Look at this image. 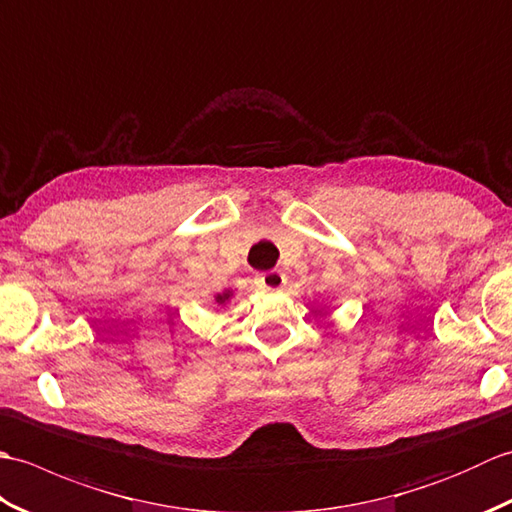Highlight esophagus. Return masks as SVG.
Listing matches in <instances>:
<instances>
[{
  "label": "esophagus",
  "instance_id": "1",
  "mask_svg": "<svg viewBox=\"0 0 512 512\" xmlns=\"http://www.w3.org/2000/svg\"><path fill=\"white\" fill-rule=\"evenodd\" d=\"M259 281V288H266V290H279L281 286L286 284V275L279 273V270H268V273L257 275Z\"/></svg>",
  "mask_w": 512,
  "mask_h": 512
}]
</instances>
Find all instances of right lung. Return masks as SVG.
Masks as SVG:
<instances>
[{
  "mask_svg": "<svg viewBox=\"0 0 512 512\" xmlns=\"http://www.w3.org/2000/svg\"><path fill=\"white\" fill-rule=\"evenodd\" d=\"M228 299H231V290L222 292V295H217V297H215V303H217V306H222V303H226Z\"/></svg>",
  "mask_w": 512,
  "mask_h": 512,
  "instance_id": "right-lung-1",
  "label": "right lung"
}]
</instances>
